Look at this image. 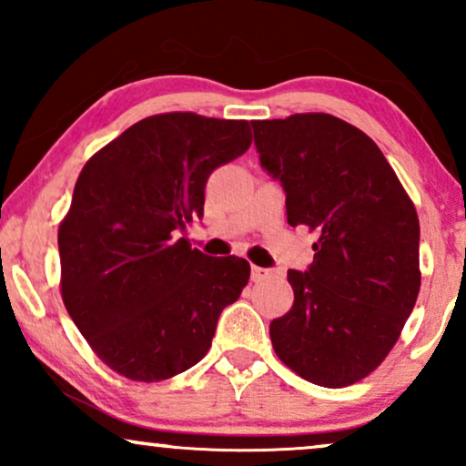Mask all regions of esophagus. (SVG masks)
<instances>
[{
  "label": "esophagus",
  "mask_w": 466,
  "mask_h": 466,
  "mask_svg": "<svg viewBox=\"0 0 466 466\" xmlns=\"http://www.w3.org/2000/svg\"><path fill=\"white\" fill-rule=\"evenodd\" d=\"M269 278V269H263V267H256L251 265V280L254 282H263Z\"/></svg>",
  "instance_id": "34e87169"
}]
</instances>
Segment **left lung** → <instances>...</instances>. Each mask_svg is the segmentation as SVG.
<instances>
[{
    "label": "left lung",
    "instance_id": "1",
    "mask_svg": "<svg viewBox=\"0 0 466 466\" xmlns=\"http://www.w3.org/2000/svg\"><path fill=\"white\" fill-rule=\"evenodd\" d=\"M260 166L287 192V221L318 234L287 274L291 311L269 324L287 368L324 388L361 381L397 344L420 289V226L366 133L330 114L254 120Z\"/></svg>",
    "mask_w": 466,
    "mask_h": 466
}]
</instances>
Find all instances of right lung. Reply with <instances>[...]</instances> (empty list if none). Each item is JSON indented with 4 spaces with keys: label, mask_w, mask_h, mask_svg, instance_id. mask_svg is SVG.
I'll return each instance as SVG.
<instances>
[{
    "label": "right lung",
    "mask_w": 466,
    "mask_h": 466,
    "mask_svg": "<svg viewBox=\"0 0 466 466\" xmlns=\"http://www.w3.org/2000/svg\"><path fill=\"white\" fill-rule=\"evenodd\" d=\"M251 144L248 120L170 111L136 122L89 157L58 226L61 296L111 370L164 381L210 350L218 315L249 280L238 256L175 238L203 217L212 170Z\"/></svg>",
    "instance_id": "right-lung-1"
}]
</instances>
